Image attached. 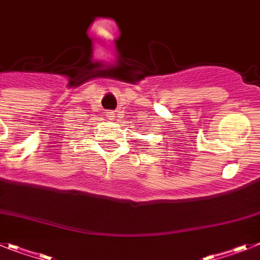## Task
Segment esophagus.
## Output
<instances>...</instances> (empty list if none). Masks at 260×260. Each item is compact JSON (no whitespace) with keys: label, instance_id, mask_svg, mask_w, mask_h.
Listing matches in <instances>:
<instances>
[{"label":"esophagus","instance_id":"obj_1","mask_svg":"<svg viewBox=\"0 0 260 260\" xmlns=\"http://www.w3.org/2000/svg\"><path fill=\"white\" fill-rule=\"evenodd\" d=\"M106 117L113 119L115 117V112H113V110H109V112H106Z\"/></svg>","mask_w":260,"mask_h":260}]
</instances>
